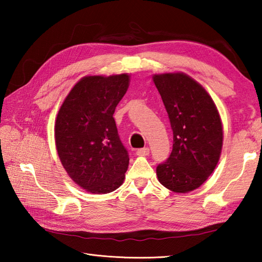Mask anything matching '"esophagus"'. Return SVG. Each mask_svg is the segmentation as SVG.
<instances>
[{
  "instance_id": "esophagus-1",
  "label": "esophagus",
  "mask_w": 262,
  "mask_h": 262,
  "mask_svg": "<svg viewBox=\"0 0 262 262\" xmlns=\"http://www.w3.org/2000/svg\"><path fill=\"white\" fill-rule=\"evenodd\" d=\"M136 154L140 155V157H145V155L149 154V148L148 147H143V148H138L136 151Z\"/></svg>"
}]
</instances>
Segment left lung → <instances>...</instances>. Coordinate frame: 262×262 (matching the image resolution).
Returning <instances> with one entry per match:
<instances>
[{
  "label": "left lung",
  "mask_w": 262,
  "mask_h": 262,
  "mask_svg": "<svg viewBox=\"0 0 262 262\" xmlns=\"http://www.w3.org/2000/svg\"><path fill=\"white\" fill-rule=\"evenodd\" d=\"M168 113L173 146L169 159L157 166L161 185L186 193L213 173L223 145V127L207 91L185 73L153 76Z\"/></svg>",
  "instance_id": "1"
}]
</instances>
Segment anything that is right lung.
I'll return each mask as SVG.
<instances>
[{
    "mask_svg": "<svg viewBox=\"0 0 262 262\" xmlns=\"http://www.w3.org/2000/svg\"><path fill=\"white\" fill-rule=\"evenodd\" d=\"M129 85V75L84 76L65 98L55 122L60 162L71 179L91 193L116 190L125 179L128 152L114 113Z\"/></svg>",
    "mask_w": 262,
    "mask_h": 262,
    "instance_id": "1",
    "label": "right lung"
}]
</instances>
